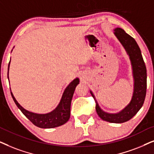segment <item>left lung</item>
<instances>
[{
    "label": "left lung",
    "mask_w": 154,
    "mask_h": 154,
    "mask_svg": "<svg viewBox=\"0 0 154 154\" xmlns=\"http://www.w3.org/2000/svg\"><path fill=\"white\" fill-rule=\"evenodd\" d=\"M114 34L130 56L134 81L132 98L130 103L118 113L104 112L97 101H96V110L103 120L112 123H122L132 118L144 104L146 94V68L136 41L121 28L115 29ZM90 92L94 98L93 93L91 91Z\"/></svg>",
    "instance_id": "obj_1"
}]
</instances>
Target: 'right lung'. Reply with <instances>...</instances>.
Segmentation results:
<instances>
[{
    "label": "right lung",
    "instance_id": "add662e5",
    "mask_svg": "<svg viewBox=\"0 0 154 154\" xmlns=\"http://www.w3.org/2000/svg\"><path fill=\"white\" fill-rule=\"evenodd\" d=\"M10 63V60L8 65V71H9ZM8 79H9V77H8ZM79 83V79L78 78H76L72 82H71L63 92L58 106L53 111L46 114H37L28 111L20 105L15 98L14 97L12 92L11 95L18 108L34 125L41 128H53L63 125L68 121L70 117L72 98L75 88Z\"/></svg>",
    "mask_w": 154,
    "mask_h": 154
}]
</instances>
